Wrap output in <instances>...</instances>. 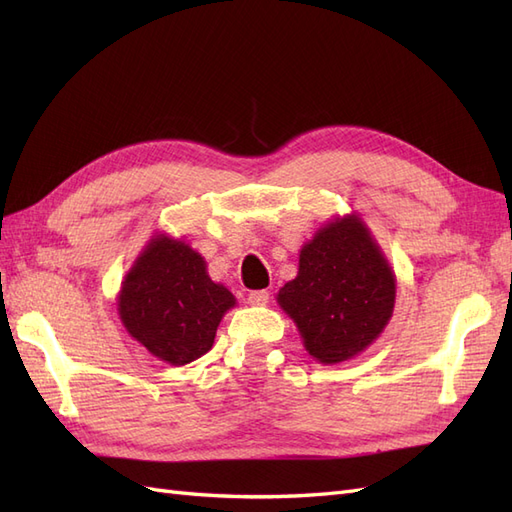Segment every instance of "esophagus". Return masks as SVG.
<instances>
[{"mask_svg": "<svg viewBox=\"0 0 512 512\" xmlns=\"http://www.w3.org/2000/svg\"><path fill=\"white\" fill-rule=\"evenodd\" d=\"M268 300H270L268 291H251V294H248V304L251 306H266Z\"/></svg>", "mask_w": 512, "mask_h": 512, "instance_id": "34e87169", "label": "esophagus"}]
</instances>
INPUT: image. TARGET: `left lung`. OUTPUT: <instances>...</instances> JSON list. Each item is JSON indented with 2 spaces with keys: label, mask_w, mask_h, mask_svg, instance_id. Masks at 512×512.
I'll return each instance as SVG.
<instances>
[{
  "label": "left lung",
  "mask_w": 512,
  "mask_h": 512,
  "mask_svg": "<svg viewBox=\"0 0 512 512\" xmlns=\"http://www.w3.org/2000/svg\"><path fill=\"white\" fill-rule=\"evenodd\" d=\"M394 298L397 276L354 212L315 231L300 248L296 279L276 294L304 349L321 364L362 354L388 326Z\"/></svg>",
  "instance_id": "left-lung-1"
}]
</instances>
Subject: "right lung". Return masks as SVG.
I'll return each instance as SVG.
<instances>
[{
	"instance_id": "add662e5",
	"label": "right lung",
	"mask_w": 512,
	"mask_h": 512,
	"mask_svg": "<svg viewBox=\"0 0 512 512\" xmlns=\"http://www.w3.org/2000/svg\"><path fill=\"white\" fill-rule=\"evenodd\" d=\"M236 296L214 283L206 259L182 238L154 233L124 276L118 313L126 332L173 367L208 354Z\"/></svg>"
}]
</instances>
